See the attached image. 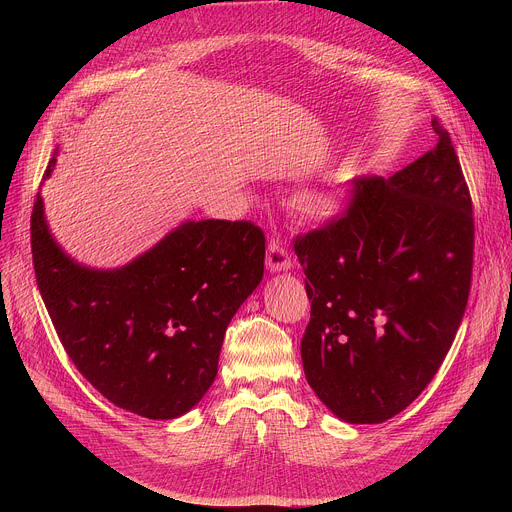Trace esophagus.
Segmentation results:
<instances>
[{
    "label": "esophagus",
    "mask_w": 512,
    "mask_h": 512,
    "mask_svg": "<svg viewBox=\"0 0 512 512\" xmlns=\"http://www.w3.org/2000/svg\"><path fill=\"white\" fill-rule=\"evenodd\" d=\"M267 267H269V271H287V269H291V257H289L287 249L277 239L269 241Z\"/></svg>",
    "instance_id": "esophagus-1"
}]
</instances>
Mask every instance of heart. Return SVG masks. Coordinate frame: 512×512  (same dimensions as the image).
I'll return each mask as SVG.
<instances>
[{
	"mask_svg": "<svg viewBox=\"0 0 512 512\" xmlns=\"http://www.w3.org/2000/svg\"><path fill=\"white\" fill-rule=\"evenodd\" d=\"M306 204L312 208V210H320V208H326L328 202L322 198V196H312L306 200Z\"/></svg>",
	"mask_w": 512,
	"mask_h": 512,
	"instance_id": "obj_1",
	"label": "heart"
}]
</instances>
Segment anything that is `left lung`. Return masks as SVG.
I'll return each mask as SVG.
<instances>
[{"label":"left lung","instance_id":"obj_1","mask_svg":"<svg viewBox=\"0 0 512 512\" xmlns=\"http://www.w3.org/2000/svg\"><path fill=\"white\" fill-rule=\"evenodd\" d=\"M391 178L350 184L344 212L298 235L312 302L304 373L342 421L383 423L429 385L466 312L474 216L450 133Z\"/></svg>","mask_w":512,"mask_h":512}]
</instances>
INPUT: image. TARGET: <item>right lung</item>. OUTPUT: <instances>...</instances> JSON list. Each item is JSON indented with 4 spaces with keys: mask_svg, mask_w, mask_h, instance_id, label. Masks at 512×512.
Segmentation results:
<instances>
[{
    "mask_svg": "<svg viewBox=\"0 0 512 512\" xmlns=\"http://www.w3.org/2000/svg\"><path fill=\"white\" fill-rule=\"evenodd\" d=\"M30 233L38 289L79 373L141 417L190 411L216 377L231 318L263 277V231L251 221H186L125 267L99 271L56 245L38 194Z\"/></svg>",
    "mask_w": 512,
    "mask_h": 512,
    "instance_id": "add662e5",
    "label": "right lung"
}]
</instances>
